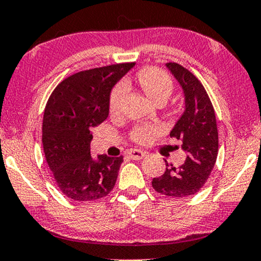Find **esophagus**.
Returning a JSON list of instances; mask_svg holds the SVG:
<instances>
[{
	"label": "esophagus",
	"mask_w": 261,
	"mask_h": 261,
	"mask_svg": "<svg viewBox=\"0 0 261 261\" xmlns=\"http://www.w3.org/2000/svg\"><path fill=\"white\" fill-rule=\"evenodd\" d=\"M128 155L132 158V160H143V158L146 155V152H143L140 150H130L129 152H128Z\"/></svg>",
	"instance_id": "esophagus-1"
}]
</instances>
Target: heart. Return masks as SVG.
<instances>
[{"label": "heart", "instance_id": "obj_1", "mask_svg": "<svg viewBox=\"0 0 261 261\" xmlns=\"http://www.w3.org/2000/svg\"><path fill=\"white\" fill-rule=\"evenodd\" d=\"M138 80L141 89L154 103H165L174 91V83L171 76L163 69L157 67H147L141 69L138 74ZM128 86L124 81L116 84L110 93L109 110L110 114L116 116L123 110ZM163 133V127L160 124H138L130 132V139L137 144L147 145Z\"/></svg>", "mask_w": 261, "mask_h": 261}]
</instances>
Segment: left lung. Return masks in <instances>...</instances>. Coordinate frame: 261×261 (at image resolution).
<instances>
[{"label":"left lung","instance_id":"1","mask_svg":"<svg viewBox=\"0 0 261 261\" xmlns=\"http://www.w3.org/2000/svg\"><path fill=\"white\" fill-rule=\"evenodd\" d=\"M169 70L185 93L186 109L170 132V137L182 141L186 161L174 167L167 161V169L152 180L155 192L172 198L195 194L204 187L218 154V130L215 109L200 80L176 62L167 63Z\"/></svg>","mask_w":261,"mask_h":261}]
</instances>
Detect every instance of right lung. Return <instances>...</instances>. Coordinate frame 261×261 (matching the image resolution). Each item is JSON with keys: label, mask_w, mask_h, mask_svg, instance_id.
<instances>
[{"label": "right lung", "mask_w": 261, "mask_h": 261, "mask_svg": "<svg viewBox=\"0 0 261 261\" xmlns=\"http://www.w3.org/2000/svg\"><path fill=\"white\" fill-rule=\"evenodd\" d=\"M134 62L75 73L61 81L46 103L43 148L57 187L75 201L107 197L116 184L123 157H91L92 129L109 115L110 92Z\"/></svg>", "instance_id": "1"}]
</instances>
